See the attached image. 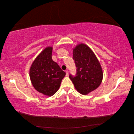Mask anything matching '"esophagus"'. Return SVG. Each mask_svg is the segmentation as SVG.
<instances>
[{
	"label": "esophagus",
	"mask_w": 134,
	"mask_h": 134,
	"mask_svg": "<svg viewBox=\"0 0 134 134\" xmlns=\"http://www.w3.org/2000/svg\"><path fill=\"white\" fill-rule=\"evenodd\" d=\"M65 72H66V75L68 76L69 75V71H68V70H65Z\"/></svg>",
	"instance_id": "1"
}]
</instances>
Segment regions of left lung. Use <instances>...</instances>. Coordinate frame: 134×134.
Returning a JSON list of instances; mask_svg holds the SVG:
<instances>
[{"label":"left lung","mask_w":134,"mask_h":134,"mask_svg":"<svg viewBox=\"0 0 134 134\" xmlns=\"http://www.w3.org/2000/svg\"><path fill=\"white\" fill-rule=\"evenodd\" d=\"M72 59L76 68V75H69L77 91L86 95L100 84L103 72L99 62L91 48L85 44H79L73 50Z\"/></svg>","instance_id":"left-lung-1"}]
</instances>
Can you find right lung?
I'll return each mask as SVG.
<instances>
[{
    "mask_svg": "<svg viewBox=\"0 0 134 134\" xmlns=\"http://www.w3.org/2000/svg\"><path fill=\"white\" fill-rule=\"evenodd\" d=\"M52 47H48L36 58L30 70L31 82L40 93L48 96L58 91L65 72L52 59Z\"/></svg>",
    "mask_w": 134,
    "mask_h": 134,
    "instance_id": "obj_1",
    "label": "right lung"
}]
</instances>
